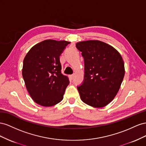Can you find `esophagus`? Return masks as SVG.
I'll use <instances>...</instances> for the list:
<instances>
[{"instance_id":"esophagus-1","label":"esophagus","mask_w":146,"mask_h":146,"mask_svg":"<svg viewBox=\"0 0 146 146\" xmlns=\"http://www.w3.org/2000/svg\"><path fill=\"white\" fill-rule=\"evenodd\" d=\"M74 74H72V75H70V80H73V79L74 78Z\"/></svg>"}]
</instances>
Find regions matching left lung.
Returning a JSON list of instances; mask_svg holds the SVG:
<instances>
[{
    "instance_id": "left-lung-1",
    "label": "left lung",
    "mask_w": 146,
    "mask_h": 146,
    "mask_svg": "<svg viewBox=\"0 0 146 146\" xmlns=\"http://www.w3.org/2000/svg\"><path fill=\"white\" fill-rule=\"evenodd\" d=\"M84 60V80L78 90L81 100L94 108L108 105L117 95L125 75L124 62L112 46L99 40L78 42Z\"/></svg>"
}]
</instances>
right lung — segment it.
Segmentation results:
<instances>
[{
  "mask_svg": "<svg viewBox=\"0 0 146 146\" xmlns=\"http://www.w3.org/2000/svg\"><path fill=\"white\" fill-rule=\"evenodd\" d=\"M70 42L46 40L34 45L23 61L22 74L29 95L38 105L49 107L60 102L69 84L61 73L60 56Z\"/></svg>",
  "mask_w": 146,
  "mask_h": 146,
  "instance_id": "add662e5",
  "label": "right lung"
}]
</instances>
